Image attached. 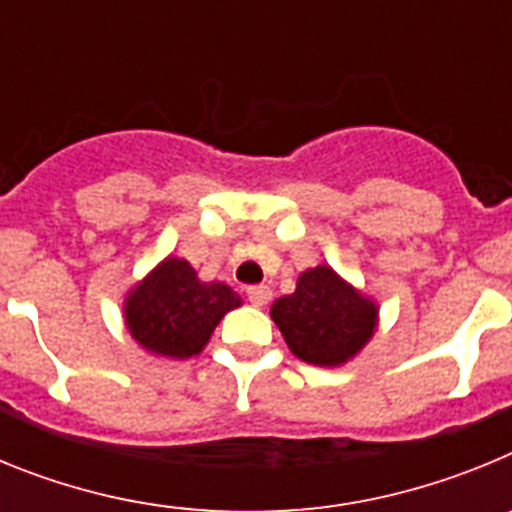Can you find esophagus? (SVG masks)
<instances>
[{
	"instance_id": "34e87169",
	"label": "esophagus",
	"mask_w": 512,
	"mask_h": 512,
	"mask_svg": "<svg viewBox=\"0 0 512 512\" xmlns=\"http://www.w3.org/2000/svg\"><path fill=\"white\" fill-rule=\"evenodd\" d=\"M248 302H251L253 307H264L269 305L271 300V289L264 287V284H259V287H248Z\"/></svg>"
}]
</instances>
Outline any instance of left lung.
Listing matches in <instances>:
<instances>
[{"mask_svg": "<svg viewBox=\"0 0 512 512\" xmlns=\"http://www.w3.org/2000/svg\"><path fill=\"white\" fill-rule=\"evenodd\" d=\"M271 320L300 361L343 366L374 338L379 305L333 266L318 264L302 271L292 295L274 300Z\"/></svg>", "mask_w": 512, "mask_h": 512, "instance_id": "obj_1", "label": "left lung"}]
</instances>
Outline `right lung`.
<instances>
[{
    "label": "right lung",
    "instance_id": "1",
    "mask_svg": "<svg viewBox=\"0 0 512 512\" xmlns=\"http://www.w3.org/2000/svg\"><path fill=\"white\" fill-rule=\"evenodd\" d=\"M243 300L225 282H202L187 259L166 256L122 300L130 338L156 359L200 356L217 323Z\"/></svg>",
    "mask_w": 512,
    "mask_h": 512
}]
</instances>
